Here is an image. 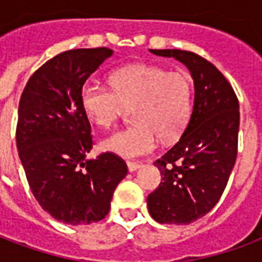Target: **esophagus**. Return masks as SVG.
<instances>
[{
  "label": "esophagus",
  "instance_id": "1",
  "mask_svg": "<svg viewBox=\"0 0 262 262\" xmlns=\"http://www.w3.org/2000/svg\"><path fill=\"white\" fill-rule=\"evenodd\" d=\"M140 167H142V164H140V163H135V161H127V168H129V171H130V172L139 170Z\"/></svg>",
  "mask_w": 262,
  "mask_h": 262
}]
</instances>
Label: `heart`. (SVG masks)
Returning <instances> with one entry per match:
<instances>
[{
    "label": "heart",
    "mask_w": 262,
    "mask_h": 262,
    "mask_svg": "<svg viewBox=\"0 0 262 262\" xmlns=\"http://www.w3.org/2000/svg\"><path fill=\"white\" fill-rule=\"evenodd\" d=\"M112 90L86 82L81 108L90 122L109 129L120 119L123 106L133 109L136 125L101 142V148L126 159L153 151L159 136L176 139L185 129L192 111V81L185 71H168L156 64H129L109 77Z\"/></svg>",
    "instance_id": "obj_1"
}]
</instances>
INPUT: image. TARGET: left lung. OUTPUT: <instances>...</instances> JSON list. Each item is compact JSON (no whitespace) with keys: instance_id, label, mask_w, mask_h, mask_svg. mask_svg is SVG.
<instances>
[{"instance_id":"left-lung-1","label":"left lung","mask_w":262,"mask_h":262,"mask_svg":"<svg viewBox=\"0 0 262 262\" xmlns=\"http://www.w3.org/2000/svg\"><path fill=\"white\" fill-rule=\"evenodd\" d=\"M150 53L185 66L195 98L180 140L154 163L163 182L147 196L148 213L161 225H189L210 212L227 185L237 157L238 101L225 75L201 56L178 49Z\"/></svg>"}]
</instances>
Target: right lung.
Masks as SVG:
<instances>
[{
    "label": "right lung",
    "mask_w": 262,
    "mask_h": 262,
    "mask_svg": "<svg viewBox=\"0 0 262 262\" xmlns=\"http://www.w3.org/2000/svg\"><path fill=\"white\" fill-rule=\"evenodd\" d=\"M112 54L108 48L57 54L33 73L20 97L16 147L26 180L43 210L67 225L102 220L127 174L114 153L85 159L92 137L81 90Z\"/></svg>",
    "instance_id": "add662e5"
}]
</instances>
